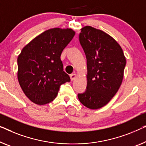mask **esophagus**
I'll return each instance as SVG.
<instances>
[{
  "mask_svg": "<svg viewBox=\"0 0 146 146\" xmlns=\"http://www.w3.org/2000/svg\"><path fill=\"white\" fill-rule=\"evenodd\" d=\"M76 74H71L70 75V79L72 81H73V80H74L76 79Z\"/></svg>",
  "mask_w": 146,
  "mask_h": 146,
  "instance_id": "34e87169",
  "label": "esophagus"
}]
</instances>
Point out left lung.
<instances>
[{
  "mask_svg": "<svg viewBox=\"0 0 146 146\" xmlns=\"http://www.w3.org/2000/svg\"><path fill=\"white\" fill-rule=\"evenodd\" d=\"M79 39L87 60V88L78 94L80 102L90 109L106 105L115 96L124 77L126 58L117 41L100 29L87 26Z\"/></svg>",
  "mask_w": 146,
  "mask_h": 146,
  "instance_id": "8db88e82",
  "label": "left lung"
}]
</instances>
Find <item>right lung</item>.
Returning a JSON list of instances; mask_svg holds the SVG:
<instances>
[{"label":"right lung","instance_id":"1","mask_svg":"<svg viewBox=\"0 0 146 146\" xmlns=\"http://www.w3.org/2000/svg\"><path fill=\"white\" fill-rule=\"evenodd\" d=\"M75 33L70 28L49 29L22 48L18 57V80L33 103L42 105L51 102L61 84L70 81L63 71L60 55Z\"/></svg>","mask_w":146,"mask_h":146}]
</instances>
